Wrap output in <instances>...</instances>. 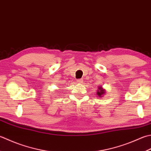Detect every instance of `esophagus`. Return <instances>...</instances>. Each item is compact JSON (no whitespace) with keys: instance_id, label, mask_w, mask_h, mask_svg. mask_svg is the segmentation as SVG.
Instances as JSON below:
<instances>
[{"instance_id":"esophagus-1","label":"esophagus","mask_w":151,"mask_h":151,"mask_svg":"<svg viewBox=\"0 0 151 151\" xmlns=\"http://www.w3.org/2000/svg\"><path fill=\"white\" fill-rule=\"evenodd\" d=\"M82 81H82V79H78V80H77V81H76V82H77L78 83H82Z\"/></svg>"}]
</instances>
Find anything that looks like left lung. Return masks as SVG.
I'll return each mask as SVG.
<instances>
[{
    "instance_id": "8db88e82",
    "label": "left lung",
    "mask_w": 151,
    "mask_h": 151,
    "mask_svg": "<svg viewBox=\"0 0 151 151\" xmlns=\"http://www.w3.org/2000/svg\"><path fill=\"white\" fill-rule=\"evenodd\" d=\"M98 88H99V91H97V95H98L99 97H101V95H103V94H104V93L105 92V91L104 90H103V88L101 87H99Z\"/></svg>"
}]
</instances>
